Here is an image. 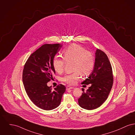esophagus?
Listing matches in <instances>:
<instances>
[{"label":"esophagus","instance_id":"1","mask_svg":"<svg viewBox=\"0 0 135 135\" xmlns=\"http://www.w3.org/2000/svg\"><path fill=\"white\" fill-rule=\"evenodd\" d=\"M74 88L72 87H70V86H67V87H66V90H70V89H73Z\"/></svg>","mask_w":135,"mask_h":135}]
</instances>
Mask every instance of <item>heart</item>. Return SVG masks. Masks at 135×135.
I'll list each match as a JSON object with an SVG mask.
<instances>
[{
	"instance_id": "1",
	"label": "heart",
	"mask_w": 135,
	"mask_h": 135,
	"mask_svg": "<svg viewBox=\"0 0 135 135\" xmlns=\"http://www.w3.org/2000/svg\"><path fill=\"white\" fill-rule=\"evenodd\" d=\"M63 58L56 56L53 60V67L58 73L63 72L66 62L73 63L74 72L65 75L62 80L67 84L74 85L80 79V74L87 76L92 71L95 61L93 54L85 48L78 44H72L64 49Z\"/></svg>"
}]
</instances>
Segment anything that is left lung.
<instances>
[{
    "instance_id": "8db88e82",
    "label": "left lung",
    "mask_w": 135,
    "mask_h": 135,
    "mask_svg": "<svg viewBox=\"0 0 135 135\" xmlns=\"http://www.w3.org/2000/svg\"><path fill=\"white\" fill-rule=\"evenodd\" d=\"M91 86L78 99L79 106L91 110L99 107L106 100L113 84L112 68L108 56L103 51L97 49L95 52L93 71L82 85Z\"/></svg>"
}]
</instances>
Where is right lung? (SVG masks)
Instances as JSON below:
<instances>
[{
    "mask_svg": "<svg viewBox=\"0 0 135 135\" xmlns=\"http://www.w3.org/2000/svg\"><path fill=\"white\" fill-rule=\"evenodd\" d=\"M62 47L60 44H44L30 56L24 65L22 80L25 91L32 102L44 110L57 107L66 90L62 84L54 91L47 85L55 74L53 60Z\"/></svg>",
    "mask_w": 135,
    "mask_h": 135,
    "instance_id": "obj_1",
    "label": "right lung"
}]
</instances>
